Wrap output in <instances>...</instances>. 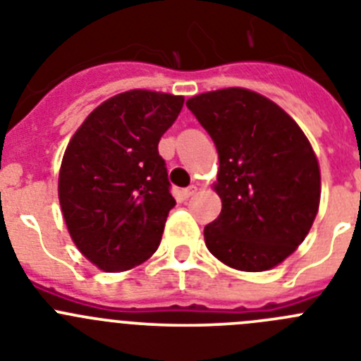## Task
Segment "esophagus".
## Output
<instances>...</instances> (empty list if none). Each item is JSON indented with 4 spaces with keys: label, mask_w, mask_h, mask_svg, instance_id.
Returning <instances> with one entry per match:
<instances>
[{
    "label": "esophagus",
    "mask_w": 361,
    "mask_h": 361,
    "mask_svg": "<svg viewBox=\"0 0 361 361\" xmlns=\"http://www.w3.org/2000/svg\"><path fill=\"white\" fill-rule=\"evenodd\" d=\"M195 193H197V186H190V188H186V190H183L184 199H190V197L195 195Z\"/></svg>",
    "instance_id": "obj_1"
}]
</instances>
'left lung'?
<instances>
[{
  "instance_id": "left-lung-1",
  "label": "left lung",
  "mask_w": 361,
  "mask_h": 361,
  "mask_svg": "<svg viewBox=\"0 0 361 361\" xmlns=\"http://www.w3.org/2000/svg\"><path fill=\"white\" fill-rule=\"evenodd\" d=\"M219 152V219L204 228L209 253L247 273L282 264L307 237L320 208V164L288 111L247 88L186 101Z\"/></svg>"
}]
</instances>
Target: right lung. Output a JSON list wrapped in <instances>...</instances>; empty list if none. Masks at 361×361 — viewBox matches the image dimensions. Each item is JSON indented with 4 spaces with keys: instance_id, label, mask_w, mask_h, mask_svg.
I'll list each match as a JSON object with an SVG mask.
<instances>
[{
    "instance_id": "add662e5",
    "label": "right lung",
    "mask_w": 361,
    "mask_h": 361,
    "mask_svg": "<svg viewBox=\"0 0 361 361\" xmlns=\"http://www.w3.org/2000/svg\"><path fill=\"white\" fill-rule=\"evenodd\" d=\"M183 95L128 90L106 99L70 139L59 168V204L73 244L101 271L146 262L175 206L159 141Z\"/></svg>"
}]
</instances>
